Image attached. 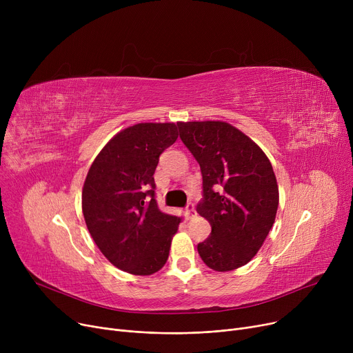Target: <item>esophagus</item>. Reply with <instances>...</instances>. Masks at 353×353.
I'll list each match as a JSON object with an SVG mask.
<instances>
[{
    "label": "esophagus",
    "mask_w": 353,
    "mask_h": 353,
    "mask_svg": "<svg viewBox=\"0 0 353 353\" xmlns=\"http://www.w3.org/2000/svg\"><path fill=\"white\" fill-rule=\"evenodd\" d=\"M186 216L188 219H193L196 216V210H194V205L193 203H189L188 208H186Z\"/></svg>",
    "instance_id": "obj_1"
}]
</instances>
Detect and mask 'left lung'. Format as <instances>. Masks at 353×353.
I'll list each match as a JSON object with an SVG mask.
<instances>
[{
    "instance_id": "1",
    "label": "left lung",
    "mask_w": 353,
    "mask_h": 353,
    "mask_svg": "<svg viewBox=\"0 0 353 353\" xmlns=\"http://www.w3.org/2000/svg\"><path fill=\"white\" fill-rule=\"evenodd\" d=\"M180 139L203 176L197 213L212 234L197 245L210 269L229 272L249 263L262 248L279 206L273 167L249 136L226 121H180Z\"/></svg>"
}]
</instances>
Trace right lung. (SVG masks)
<instances>
[{"instance_id": "1", "label": "right lung", "mask_w": 353, "mask_h": 353, "mask_svg": "<svg viewBox=\"0 0 353 353\" xmlns=\"http://www.w3.org/2000/svg\"><path fill=\"white\" fill-rule=\"evenodd\" d=\"M177 137L174 123L130 125L108 140L84 180L87 229L107 261L127 273L153 274L169 259L183 219L157 208L153 174Z\"/></svg>"}]
</instances>
